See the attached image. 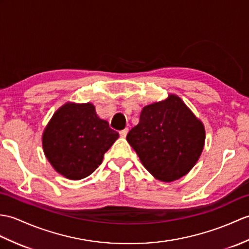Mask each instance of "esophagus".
<instances>
[{"label": "esophagus", "mask_w": 249, "mask_h": 249, "mask_svg": "<svg viewBox=\"0 0 249 249\" xmlns=\"http://www.w3.org/2000/svg\"><path fill=\"white\" fill-rule=\"evenodd\" d=\"M127 134H128V128H125V129L120 131V136L122 137V138H126Z\"/></svg>", "instance_id": "obj_1"}]
</instances>
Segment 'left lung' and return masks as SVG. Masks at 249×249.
I'll return each instance as SVG.
<instances>
[{"label": "left lung", "mask_w": 249, "mask_h": 249, "mask_svg": "<svg viewBox=\"0 0 249 249\" xmlns=\"http://www.w3.org/2000/svg\"><path fill=\"white\" fill-rule=\"evenodd\" d=\"M205 139L203 122L176 94L143 107L139 124L126 137L143 166L164 182L177 180L193 169Z\"/></svg>", "instance_id": "1"}]
</instances>
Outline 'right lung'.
I'll return each mask as SVG.
<instances>
[{
    "instance_id": "right-lung-1",
    "label": "right lung",
    "mask_w": 249,
    "mask_h": 249,
    "mask_svg": "<svg viewBox=\"0 0 249 249\" xmlns=\"http://www.w3.org/2000/svg\"><path fill=\"white\" fill-rule=\"evenodd\" d=\"M119 134L98 118L93 104L68 102L59 107L42 134V147L54 170L71 180L91 175Z\"/></svg>"
}]
</instances>
